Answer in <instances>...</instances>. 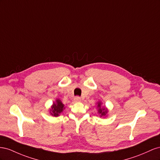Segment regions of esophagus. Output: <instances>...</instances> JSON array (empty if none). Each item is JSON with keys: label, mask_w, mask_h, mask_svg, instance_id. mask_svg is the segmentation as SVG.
I'll return each mask as SVG.
<instances>
[{"label": "esophagus", "mask_w": 160, "mask_h": 160, "mask_svg": "<svg viewBox=\"0 0 160 160\" xmlns=\"http://www.w3.org/2000/svg\"><path fill=\"white\" fill-rule=\"evenodd\" d=\"M74 102H80L81 101V98L79 97H74Z\"/></svg>", "instance_id": "34e87169"}]
</instances>
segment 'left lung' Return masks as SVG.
I'll return each mask as SVG.
<instances>
[{
  "label": "left lung",
  "mask_w": 160,
  "mask_h": 160,
  "mask_svg": "<svg viewBox=\"0 0 160 160\" xmlns=\"http://www.w3.org/2000/svg\"><path fill=\"white\" fill-rule=\"evenodd\" d=\"M97 108L98 109V113L100 115V117H107V113L108 112V108L106 107H103L101 101H98L97 103Z\"/></svg>",
  "instance_id": "obj_1"
}]
</instances>
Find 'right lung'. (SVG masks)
Segmentation results:
<instances>
[{
	"label": "right lung",
	"mask_w": 160,
	"mask_h": 160,
	"mask_svg": "<svg viewBox=\"0 0 160 160\" xmlns=\"http://www.w3.org/2000/svg\"><path fill=\"white\" fill-rule=\"evenodd\" d=\"M65 109L64 104L60 99H56V101L53 102V104L51 106V108L49 110V114L53 117H58Z\"/></svg>",
	"instance_id": "obj_1"
}]
</instances>
